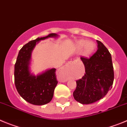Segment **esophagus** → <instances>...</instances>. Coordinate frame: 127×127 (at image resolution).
Returning <instances> with one entry per match:
<instances>
[{
    "instance_id": "34e87169",
    "label": "esophagus",
    "mask_w": 127,
    "mask_h": 127,
    "mask_svg": "<svg viewBox=\"0 0 127 127\" xmlns=\"http://www.w3.org/2000/svg\"><path fill=\"white\" fill-rule=\"evenodd\" d=\"M72 63H73V62H72V61H69V62L68 63V64H71Z\"/></svg>"
}]
</instances>
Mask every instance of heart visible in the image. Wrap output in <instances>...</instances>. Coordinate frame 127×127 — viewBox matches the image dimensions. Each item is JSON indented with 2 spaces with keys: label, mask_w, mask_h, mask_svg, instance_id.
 Returning a JSON list of instances; mask_svg holds the SVG:
<instances>
[{
  "label": "heart",
  "mask_w": 127,
  "mask_h": 127,
  "mask_svg": "<svg viewBox=\"0 0 127 127\" xmlns=\"http://www.w3.org/2000/svg\"><path fill=\"white\" fill-rule=\"evenodd\" d=\"M78 49L81 50L84 47L83 54L85 56H89L93 52L95 49V44L92 42H87L85 40H81L78 41L76 44Z\"/></svg>",
  "instance_id": "1"
}]
</instances>
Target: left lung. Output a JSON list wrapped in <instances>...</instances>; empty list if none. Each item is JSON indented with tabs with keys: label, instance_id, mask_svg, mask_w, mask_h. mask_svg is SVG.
Here are the masks:
<instances>
[{
	"label": "left lung",
	"instance_id": "1",
	"mask_svg": "<svg viewBox=\"0 0 127 127\" xmlns=\"http://www.w3.org/2000/svg\"><path fill=\"white\" fill-rule=\"evenodd\" d=\"M98 49L90 58L81 57L85 73L76 81L74 99L83 104L102 99L111 90L114 80L111 55L102 42L97 40Z\"/></svg>",
	"mask_w": 127,
	"mask_h": 127
}]
</instances>
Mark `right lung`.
Wrapping results in <instances>:
<instances>
[{"label":"right lung","instance_id":"1","mask_svg":"<svg viewBox=\"0 0 127 127\" xmlns=\"http://www.w3.org/2000/svg\"><path fill=\"white\" fill-rule=\"evenodd\" d=\"M50 33L47 36L31 40L23 46L19 51L14 65V83L19 94L29 103L44 105L52 100L54 91L58 82L55 68L47 71L38 76L31 75L28 65L31 52L36 43L48 37L57 36Z\"/></svg>","mask_w":127,"mask_h":127}]
</instances>
